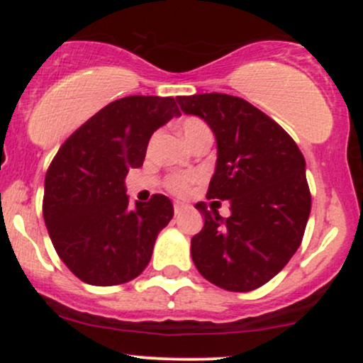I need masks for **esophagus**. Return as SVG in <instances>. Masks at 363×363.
Segmentation results:
<instances>
[{
  "label": "esophagus",
  "instance_id": "1",
  "mask_svg": "<svg viewBox=\"0 0 363 363\" xmlns=\"http://www.w3.org/2000/svg\"><path fill=\"white\" fill-rule=\"evenodd\" d=\"M186 205H182V203H176V205H174V213H176V215H181L182 213V211H184L186 210Z\"/></svg>",
  "mask_w": 363,
  "mask_h": 363
}]
</instances>
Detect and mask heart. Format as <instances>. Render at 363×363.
Wrapping results in <instances>:
<instances>
[{
  "label": "heart",
  "mask_w": 363,
  "mask_h": 363,
  "mask_svg": "<svg viewBox=\"0 0 363 363\" xmlns=\"http://www.w3.org/2000/svg\"><path fill=\"white\" fill-rule=\"evenodd\" d=\"M181 133L189 143H193L198 136L210 133V129H208L205 121L198 118H186L181 123ZM198 179V174H172V176L167 177V181H165V186H167L169 191H172L174 194H186L187 191H189L191 184H194Z\"/></svg>",
  "instance_id": "obj_1"
}]
</instances>
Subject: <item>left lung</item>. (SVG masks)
<instances>
[{
	"instance_id": "8db88e82",
	"label": "left lung",
	"mask_w": 363,
	"mask_h": 363,
	"mask_svg": "<svg viewBox=\"0 0 363 363\" xmlns=\"http://www.w3.org/2000/svg\"><path fill=\"white\" fill-rule=\"evenodd\" d=\"M176 101L213 131L218 157L206 198L228 199L232 211L222 218L196 203L205 225L191 239L194 266L223 290L259 289L302 242L311 213L306 158L280 124L244 99L198 94Z\"/></svg>"
}]
</instances>
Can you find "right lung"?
<instances>
[{
  "label": "right lung",
  "instance_id": "obj_1",
  "mask_svg": "<svg viewBox=\"0 0 363 363\" xmlns=\"http://www.w3.org/2000/svg\"><path fill=\"white\" fill-rule=\"evenodd\" d=\"M176 116L172 97L119 99L82 124L52 158L44 222L57 256L82 281L121 285L147 268L174 206L164 194L131 205L124 179L143 165L153 133Z\"/></svg>",
  "mask_w": 363,
  "mask_h": 363
}]
</instances>
